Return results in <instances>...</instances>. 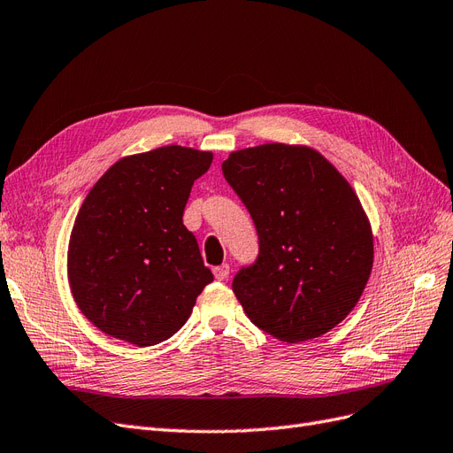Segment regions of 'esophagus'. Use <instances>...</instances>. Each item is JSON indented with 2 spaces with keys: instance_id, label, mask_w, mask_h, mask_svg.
Here are the masks:
<instances>
[{
  "instance_id": "34e87169",
  "label": "esophagus",
  "mask_w": 453,
  "mask_h": 453,
  "mask_svg": "<svg viewBox=\"0 0 453 453\" xmlns=\"http://www.w3.org/2000/svg\"><path fill=\"white\" fill-rule=\"evenodd\" d=\"M212 273H214V279H216V280H226L227 276H229V265H227V264L218 265V267L212 269Z\"/></svg>"
}]
</instances>
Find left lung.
<instances>
[{"label": "left lung", "mask_w": 453, "mask_h": 453, "mask_svg": "<svg viewBox=\"0 0 453 453\" xmlns=\"http://www.w3.org/2000/svg\"><path fill=\"white\" fill-rule=\"evenodd\" d=\"M222 171L259 237L257 261L233 280L246 316L282 342L322 337L354 311L372 271V227L354 188L306 144L235 150Z\"/></svg>", "instance_id": "left-lung-1"}]
</instances>
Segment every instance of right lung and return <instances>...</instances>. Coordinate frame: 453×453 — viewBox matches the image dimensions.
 Here are the masks:
<instances>
[{"label": "right lung", "mask_w": 453, "mask_h": 453, "mask_svg": "<svg viewBox=\"0 0 453 453\" xmlns=\"http://www.w3.org/2000/svg\"><path fill=\"white\" fill-rule=\"evenodd\" d=\"M212 152L169 144L112 164L82 201L67 248L79 311L109 337L154 346L173 337L212 282L182 224Z\"/></svg>", "instance_id": "right-lung-1"}]
</instances>
